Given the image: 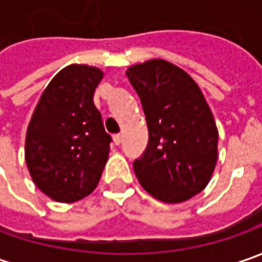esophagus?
Masks as SVG:
<instances>
[{"mask_svg": "<svg viewBox=\"0 0 262 262\" xmlns=\"http://www.w3.org/2000/svg\"><path fill=\"white\" fill-rule=\"evenodd\" d=\"M114 143H115V146H119V144L122 143V137L119 136V134L114 136Z\"/></svg>", "mask_w": 262, "mask_h": 262, "instance_id": "34e87169", "label": "esophagus"}]
</instances>
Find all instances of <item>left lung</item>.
I'll return each mask as SVG.
<instances>
[{
  "label": "left lung",
  "instance_id": "8db88e82",
  "mask_svg": "<svg viewBox=\"0 0 262 262\" xmlns=\"http://www.w3.org/2000/svg\"><path fill=\"white\" fill-rule=\"evenodd\" d=\"M126 77L141 100L148 128L134 172L150 195L182 203L201 192L217 163L216 122L196 83L179 67L150 59Z\"/></svg>",
  "mask_w": 262,
  "mask_h": 262
}]
</instances>
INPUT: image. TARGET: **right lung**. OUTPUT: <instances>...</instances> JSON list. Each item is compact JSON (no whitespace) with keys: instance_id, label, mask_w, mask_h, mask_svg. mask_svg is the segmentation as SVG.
I'll return each instance as SVG.
<instances>
[{"instance_id":"right-lung-1","label":"right lung","mask_w":262,"mask_h":262,"mask_svg":"<svg viewBox=\"0 0 262 262\" xmlns=\"http://www.w3.org/2000/svg\"><path fill=\"white\" fill-rule=\"evenodd\" d=\"M102 70L66 67L42 93L26 134V163L36 186L55 201L93 192L107 162L111 136L93 102Z\"/></svg>"}]
</instances>
